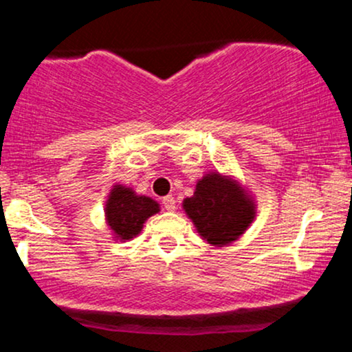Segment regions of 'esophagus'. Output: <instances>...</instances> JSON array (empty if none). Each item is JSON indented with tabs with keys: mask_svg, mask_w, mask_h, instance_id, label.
Segmentation results:
<instances>
[{
	"mask_svg": "<svg viewBox=\"0 0 352 352\" xmlns=\"http://www.w3.org/2000/svg\"><path fill=\"white\" fill-rule=\"evenodd\" d=\"M162 205H164L165 210H168V212H173V210L177 208V207H175V199H173L172 195L164 197V199H162Z\"/></svg>",
	"mask_w": 352,
	"mask_h": 352,
	"instance_id": "obj_1",
	"label": "esophagus"
}]
</instances>
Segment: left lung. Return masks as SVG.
Masks as SVG:
<instances>
[{
  "instance_id": "1",
  "label": "left lung",
  "mask_w": 352,
  "mask_h": 352,
  "mask_svg": "<svg viewBox=\"0 0 352 352\" xmlns=\"http://www.w3.org/2000/svg\"><path fill=\"white\" fill-rule=\"evenodd\" d=\"M184 210L201 238L215 246L243 235L256 213L254 201L240 184L218 172L197 182L193 197L184 200Z\"/></svg>"
}]
</instances>
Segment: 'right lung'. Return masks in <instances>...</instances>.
I'll list each match as a JSON object with an SVG mask.
<instances>
[{"instance_id": "obj_1", "label": "right lung", "mask_w": 352, "mask_h": 352, "mask_svg": "<svg viewBox=\"0 0 352 352\" xmlns=\"http://www.w3.org/2000/svg\"><path fill=\"white\" fill-rule=\"evenodd\" d=\"M151 197L135 195L132 188L114 185L106 201V220L117 240H132L142 230L145 220L159 212Z\"/></svg>"}]
</instances>
